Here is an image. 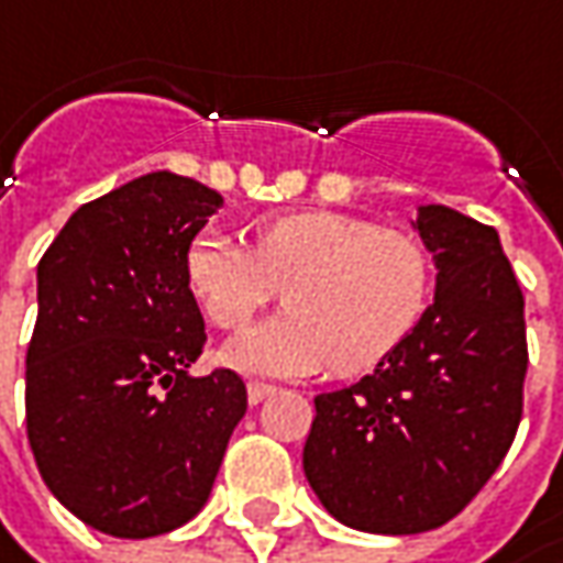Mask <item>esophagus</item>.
<instances>
[{"mask_svg":"<svg viewBox=\"0 0 563 563\" xmlns=\"http://www.w3.org/2000/svg\"><path fill=\"white\" fill-rule=\"evenodd\" d=\"M277 387L274 384H264V380H249V404H261L274 394Z\"/></svg>","mask_w":563,"mask_h":563,"instance_id":"1","label":"esophagus"}]
</instances>
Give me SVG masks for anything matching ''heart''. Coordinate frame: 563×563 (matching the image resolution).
<instances>
[{"mask_svg":"<svg viewBox=\"0 0 563 563\" xmlns=\"http://www.w3.org/2000/svg\"><path fill=\"white\" fill-rule=\"evenodd\" d=\"M185 283L213 328H239L274 302L286 311L233 336L220 358L252 375L375 368L428 306L422 245L368 220L302 210L255 227L252 252L205 230L185 249Z\"/></svg>","mask_w":563,"mask_h":563,"instance_id":"1","label":"heart"}]
</instances>
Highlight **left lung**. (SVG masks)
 Here are the masks:
<instances>
[{"instance_id":"8db88e82","label":"left lung","mask_w":563,"mask_h":563,"mask_svg":"<svg viewBox=\"0 0 563 563\" xmlns=\"http://www.w3.org/2000/svg\"><path fill=\"white\" fill-rule=\"evenodd\" d=\"M434 302L372 375L314 397L302 466L343 526L412 536L453 520L501 466L523 416V292L495 227L422 205Z\"/></svg>"}]
</instances>
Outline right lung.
Returning <instances> with one entry per match:
<instances>
[{
  "label": "right lung",
  "mask_w": 563,
  "mask_h": 563,
  "mask_svg": "<svg viewBox=\"0 0 563 563\" xmlns=\"http://www.w3.org/2000/svg\"><path fill=\"white\" fill-rule=\"evenodd\" d=\"M223 195L169 169L68 217L37 264L27 441L56 501L115 539L188 523L210 498L245 384L191 375L205 318L185 249Z\"/></svg>",
  "instance_id": "1"
}]
</instances>
